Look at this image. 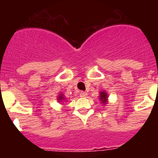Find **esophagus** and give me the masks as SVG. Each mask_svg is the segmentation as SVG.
<instances>
[{
  "mask_svg": "<svg viewBox=\"0 0 158 158\" xmlns=\"http://www.w3.org/2000/svg\"><path fill=\"white\" fill-rule=\"evenodd\" d=\"M88 94H87V93H86V92H83V91L80 92V96H81V97H85Z\"/></svg>",
  "mask_w": 158,
  "mask_h": 158,
  "instance_id": "esophagus-1",
  "label": "esophagus"
}]
</instances>
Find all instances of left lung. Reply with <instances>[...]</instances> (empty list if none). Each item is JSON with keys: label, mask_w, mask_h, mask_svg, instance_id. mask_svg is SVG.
<instances>
[{"label": "left lung", "mask_w": 158, "mask_h": 158, "mask_svg": "<svg viewBox=\"0 0 158 158\" xmlns=\"http://www.w3.org/2000/svg\"><path fill=\"white\" fill-rule=\"evenodd\" d=\"M107 94L105 91H102L100 93V100L103 104H107Z\"/></svg>", "instance_id": "left-lung-1"}]
</instances>
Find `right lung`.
Here are the masks:
<instances>
[{
  "label": "right lung",
  "instance_id": "right-lung-1",
  "mask_svg": "<svg viewBox=\"0 0 158 158\" xmlns=\"http://www.w3.org/2000/svg\"><path fill=\"white\" fill-rule=\"evenodd\" d=\"M58 102H62V101H63V100H65V97H64V96L62 93H61V94L58 96Z\"/></svg>",
  "mask_w": 158,
  "mask_h": 158
}]
</instances>
